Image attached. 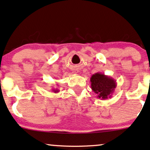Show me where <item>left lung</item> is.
Returning <instances> with one entry per match:
<instances>
[{
  "mask_svg": "<svg viewBox=\"0 0 150 150\" xmlns=\"http://www.w3.org/2000/svg\"><path fill=\"white\" fill-rule=\"evenodd\" d=\"M90 82L92 90L97 94V98L101 100L111 97L117 86L115 80L101 72L92 74L90 78Z\"/></svg>",
  "mask_w": 150,
  "mask_h": 150,
  "instance_id": "8db88e82",
  "label": "left lung"
}]
</instances>
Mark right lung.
I'll use <instances>...</instances> for the list:
<instances>
[{
  "label": "right lung",
  "mask_w": 150,
  "mask_h": 150,
  "mask_svg": "<svg viewBox=\"0 0 150 150\" xmlns=\"http://www.w3.org/2000/svg\"><path fill=\"white\" fill-rule=\"evenodd\" d=\"M52 91L55 93H57V92H59V90L56 89V88H52Z\"/></svg>",
  "instance_id": "obj_1"
}]
</instances>
